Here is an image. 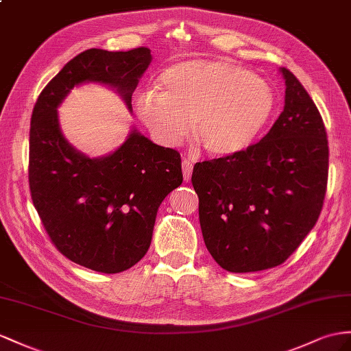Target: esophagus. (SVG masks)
<instances>
[{"mask_svg": "<svg viewBox=\"0 0 351 351\" xmlns=\"http://www.w3.org/2000/svg\"><path fill=\"white\" fill-rule=\"evenodd\" d=\"M182 173H184V179L188 182L191 179L193 175V161L190 158H184L182 160Z\"/></svg>", "mask_w": 351, "mask_h": 351, "instance_id": "1", "label": "esophagus"}]
</instances>
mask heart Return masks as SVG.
<instances>
[{
    "label": "heart",
    "instance_id": "heart-1",
    "mask_svg": "<svg viewBox=\"0 0 351 351\" xmlns=\"http://www.w3.org/2000/svg\"><path fill=\"white\" fill-rule=\"evenodd\" d=\"M158 90L134 101L141 121L165 145H176L194 120L195 142L215 157L247 148L274 110L264 80L227 59H193L165 69Z\"/></svg>",
    "mask_w": 351,
    "mask_h": 351
}]
</instances>
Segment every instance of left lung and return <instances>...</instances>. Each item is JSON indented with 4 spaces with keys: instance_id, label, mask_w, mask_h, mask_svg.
<instances>
[{
    "instance_id": "obj_1",
    "label": "left lung",
    "mask_w": 351,
    "mask_h": 351,
    "mask_svg": "<svg viewBox=\"0 0 351 351\" xmlns=\"http://www.w3.org/2000/svg\"><path fill=\"white\" fill-rule=\"evenodd\" d=\"M285 108L265 136L193 170L204 245L223 269L250 273L283 264L316 226L328 185L322 115L289 69Z\"/></svg>"
}]
</instances>
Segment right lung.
I'll use <instances>...</instances> for the list:
<instances>
[{
	"label": "right lung",
	"instance_id": "obj_1",
	"mask_svg": "<svg viewBox=\"0 0 351 351\" xmlns=\"http://www.w3.org/2000/svg\"><path fill=\"white\" fill-rule=\"evenodd\" d=\"M149 62L147 47L88 49L50 80L32 110V203L59 252L99 273L124 271L147 254L160 203L182 184L181 154L133 130L111 156L88 158L62 136L56 108L75 84L99 82L119 90L132 110V93Z\"/></svg>",
	"mask_w": 351,
	"mask_h": 351
}]
</instances>
